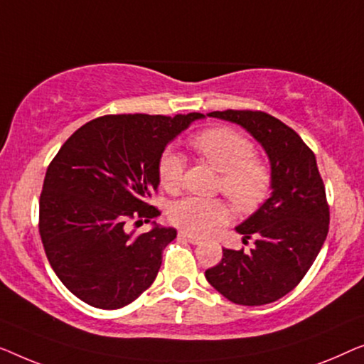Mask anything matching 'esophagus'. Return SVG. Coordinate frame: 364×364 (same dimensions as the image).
Here are the masks:
<instances>
[{
  "label": "esophagus",
  "mask_w": 364,
  "mask_h": 364,
  "mask_svg": "<svg viewBox=\"0 0 364 364\" xmlns=\"http://www.w3.org/2000/svg\"><path fill=\"white\" fill-rule=\"evenodd\" d=\"M178 237H180V239H184V240H188L189 244H194V245L201 242V239L196 237V235H191V234H188V232H184V231H180V234H178Z\"/></svg>",
  "instance_id": "1"
}]
</instances>
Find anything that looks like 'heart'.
<instances>
[{
    "instance_id": "1",
    "label": "heart",
    "mask_w": 364,
    "mask_h": 364,
    "mask_svg": "<svg viewBox=\"0 0 364 364\" xmlns=\"http://www.w3.org/2000/svg\"><path fill=\"white\" fill-rule=\"evenodd\" d=\"M193 148L221 173V189L235 206L249 209L267 194L270 175L262 163L254 160V146L242 135L228 129H211L193 138ZM184 160L175 150L166 151L160 161V183L176 191L183 180ZM170 221L184 232L203 235L226 223L228 206L221 199L183 198L170 206Z\"/></svg>"
}]
</instances>
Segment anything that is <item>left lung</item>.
<instances>
[{"label":"left lung","instance_id":"left-lung-1","mask_svg":"<svg viewBox=\"0 0 364 364\" xmlns=\"http://www.w3.org/2000/svg\"><path fill=\"white\" fill-rule=\"evenodd\" d=\"M206 117L242 127L264 148L270 196L235 226L242 240L254 237L250 252L223 249L221 262L204 275L234 304H272L305 277L328 234L330 211L315 155L290 127L264 112L226 110Z\"/></svg>","mask_w":364,"mask_h":364}]
</instances>
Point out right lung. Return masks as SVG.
Segmentation results:
<instances>
[{
    "mask_svg": "<svg viewBox=\"0 0 364 364\" xmlns=\"http://www.w3.org/2000/svg\"><path fill=\"white\" fill-rule=\"evenodd\" d=\"M203 114L105 115L74 132L46 171L39 232L49 264L70 294L115 310L156 279L175 228L151 223L133 235L127 224L160 216L146 198L160 184L161 155Z\"/></svg>",
    "mask_w": 364,
    "mask_h": 364,
    "instance_id": "obj_1",
    "label": "right lung"
}]
</instances>
